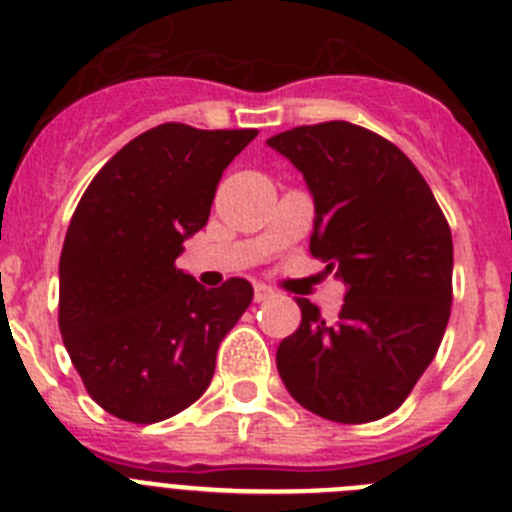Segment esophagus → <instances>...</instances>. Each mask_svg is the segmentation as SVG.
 Instances as JSON below:
<instances>
[{
    "instance_id": "obj_1",
    "label": "esophagus",
    "mask_w": 512,
    "mask_h": 512,
    "mask_svg": "<svg viewBox=\"0 0 512 512\" xmlns=\"http://www.w3.org/2000/svg\"><path fill=\"white\" fill-rule=\"evenodd\" d=\"M271 297H274V289H269L266 284H256V287H253V299H256V302H269Z\"/></svg>"
}]
</instances>
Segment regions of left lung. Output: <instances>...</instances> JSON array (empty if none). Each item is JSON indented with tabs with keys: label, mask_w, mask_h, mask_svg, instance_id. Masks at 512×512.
Listing matches in <instances>:
<instances>
[{
	"label": "left lung",
	"mask_w": 512,
	"mask_h": 512,
	"mask_svg": "<svg viewBox=\"0 0 512 512\" xmlns=\"http://www.w3.org/2000/svg\"><path fill=\"white\" fill-rule=\"evenodd\" d=\"M314 200L309 251L348 287L335 322L297 299L302 325L276 350L297 403L337 424L396 411L434 360L452 307V231L396 144L348 121L266 139Z\"/></svg>",
	"instance_id": "left-lung-1"
}]
</instances>
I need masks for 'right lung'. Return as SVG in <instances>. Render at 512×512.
Returning a JSON list of instances; mask_svg holds the SVG:
<instances>
[{"mask_svg":"<svg viewBox=\"0 0 512 512\" xmlns=\"http://www.w3.org/2000/svg\"><path fill=\"white\" fill-rule=\"evenodd\" d=\"M256 134L154 126L103 164L70 218L60 335L86 391L116 419L154 424L198 401L220 340L251 304L246 279L205 289L175 261Z\"/></svg>","mask_w":512,"mask_h":512,"instance_id":"1","label":"right lung"}]
</instances>
